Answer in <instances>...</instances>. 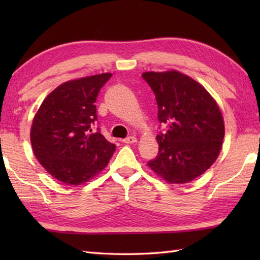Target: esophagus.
<instances>
[{"label":"esophagus","instance_id":"esophagus-1","mask_svg":"<svg viewBox=\"0 0 260 260\" xmlns=\"http://www.w3.org/2000/svg\"><path fill=\"white\" fill-rule=\"evenodd\" d=\"M136 142H137V140L134 136H129V137H127V139L123 140V143H125V144H134V143H136Z\"/></svg>","mask_w":260,"mask_h":260}]
</instances>
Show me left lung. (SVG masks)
<instances>
[{"instance_id":"8db88e82","label":"left lung","mask_w":260,"mask_h":260,"mask_svg":"<svg viewBox=\"0 0 260 260\" xmlns=\"http://www.w3.org/2000/svg\"><path fill=\"white\" fill-rule=\"evenodd\" d=\"M142 76L155 93L159 123L169 127L156 136L157 156L147 165L168 183H187L219 155L224 136L221 110L206 88L178 70Z\"/></svg>"}]
</instances>
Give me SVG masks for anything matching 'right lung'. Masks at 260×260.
<instances>
[{
    "label": "right lung",
    "instance_id": "right-lung-1",
    "mask_svg": "<svg viewBox=\"0 0 260 260\" xmlns=\"http://www.w3.org/2000/svg\"><path fill=\"white\" fill-rule=\"evenodd\" d=\"M110 73L66 81L45 98L32 120L30 140L37 159L67 185L93 179L107 167L116 146L96 132V99Z\"/></svg>",
    "mask_w": 260,
    "mask_h": 260
}]
</instances>
